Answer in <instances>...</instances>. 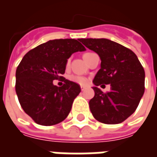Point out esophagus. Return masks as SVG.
<instances>
[{"mask_svg":"<svg viewBox=\"0 0 157 157\" xmlns=\"http://www.w3.org/2000/svg\"><path fill=\"white\" fill-rule=\"evenodd\" d=\"M85 89H86L85 86H81V90H82V91H84Z\"/></svg>","mask_w":157,"mask_h":157,"instance_id":"1","label":"esophagus"}]
</instances>
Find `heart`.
<instances>
[{
    "label": "heart",
    "instance_id": "b5f03b06",
    "mask_svg": "<svg viewBox=\"0 0 157 157\" xmlns=\"http://www.w3.org/2000/svg\"><path fill=\"white\" fill-rule=\"evenodd\" d=\"M86 55V54H85ZM70 65V60L68 59V61L66 62V66ZM69 80L71 82L79 84V85H86L87 82H88V79L85 77V76H82V75H70Z\"/></svg>",
    "mask_w": 157,
    "mask_h": 157
}]
</instances>
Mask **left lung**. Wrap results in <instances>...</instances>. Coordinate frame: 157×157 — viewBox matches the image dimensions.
Wrapping results in <instances>:
<instances>
[{
    "label": "left lung",
    "instance_id": "1",
    "mask_svg": "<svg viewBox=\"0 0 157 157\" xmlns=\"http://www.w3.org/2000/svg\"><path fill=\"white\" fill-rule=\"evenodd\" d=\"M81 41L101 59V69L93 80L95 96L89 102L92 115L103 124H120L135 113L144 94V68L134 52L116 42L106 39ZM102 84H110V92L103 93L96 87Z\"/></svg>",
    "mask_w": 157,
    "mask_h": 157
}]
</instances>
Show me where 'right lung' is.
<instances>
[{
    "label": "right lung",
    "mask_w": 157,
    "mask_h": 157,
    "mask_svg": "<svg viewBox=\"0 0 157 157\" xmlns=\"http://www.w3.org/2000/svg\"><path fill=\"white\" fill-rule=\"evenodd\" d=\"M80 39H54L29 51L16 71V92L24 112L36 124H57L71 112L74 99L81 92L78 84L64 78L71 55L86 50ZM54 79L65 82L62 87Z\"/></svg>",
    "instance_id": "add662e5"
}]
</instances>
